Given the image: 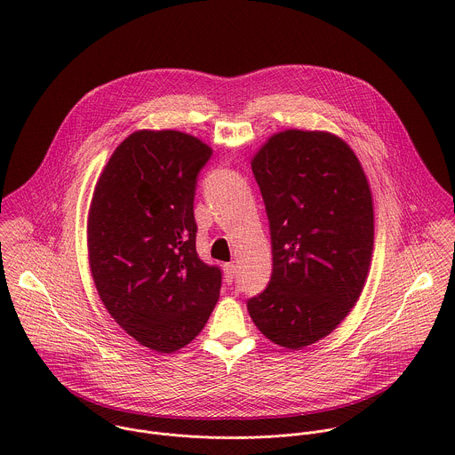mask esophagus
Masks as SVG:
<instances>
[{
	"instance_id": "obj_1",
	"label": "esophagus",
	"mask_w": 455,
	"mask_h": 455,
	"mask_svg": "<svg viewBox=\"0 0 455 455\" xmlns=\"http://www.w3.org/2000/svg\"><path fill=\"white\" fill-rule=\"evenodd\" d=\"M223 272H225V283H227V284H232V283H234V277H235V267H234V263H225V265H223Z\"/></svg>"
}]
</instances>
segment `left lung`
Masks as SVG:
<instances>
[{
    "mask_svg": "<svg viewBox=\"0 0 455 455\" xmlns=\"http://www.w3.org/2000/svg\"><path fill=\"white\" fill-rule=\"evenodd\" d=\"M251 171L274 265L246 307L265 337L300 349L330 335L362 293L374 239L371 190L351 148L322 132L272 137Z\"/></svg>",
    "mask_w": 455,
    "mask_h": 455,
    "instance_id": "8db88e82",
    "label": "left lung"
}]
</instances>
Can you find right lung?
I'll return each mask as SVG.
<instances>
[{
    "mask_svg": "<svg viewBox=\"0 0 455 455\" xmlns=\"http://www.w3.org/2000/svg\"><path fill=\"white\" fill-rule=\"evenodd\" d=\"M212 149L180 132H137L111 155L92 200L90 267L118 326L172 353L196 337L218 302L221 268L196 251L200 171Z\"/></svg>",
    "mask_w": 455,
    "mask_h": 455,
    "instance_id": "1",
    "label": "right lung"
}]
</instances>
